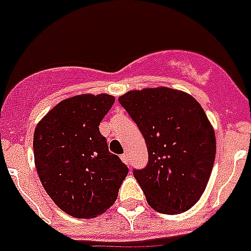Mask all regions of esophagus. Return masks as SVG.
Masks as SVG:
<instances>
[{"mask_svg":"<svg viewBox=\"0 0 251 251\" xmlns=\"http://www.w3.org/2000/svg\"><path fill=\"white\" fill-rule=\"evenodd\" d=\"M121 160L125 163V164H127V161H129V157H127V155L126 153H124V155H121Z\"/></svg>","mask_w":251,"mask_h":251,"instance_id":"1","label":"esophagus"}]
</instances>
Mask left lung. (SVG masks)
Listing matches in <instances>:
<instances>
[{"label":"left lung","instance_id":"8db88e82","mask_svg":"<svg viewBox=\"0 0 251 251\" xmlns=\"http://www.w3.org/2000/svg\"><path fill=\"white\" fill-rule=\"evenodd\" d=\"M145 138L149 163L133 175L153 210L176 215L194 206L210 179L215 131L193 96L168 87L129 91L118 99Z\"/></svg>","mask_w":251,"mask_h":251}]
</instances>
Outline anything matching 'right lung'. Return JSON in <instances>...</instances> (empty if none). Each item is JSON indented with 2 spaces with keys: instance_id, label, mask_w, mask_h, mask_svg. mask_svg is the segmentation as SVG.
<instances>
[{
  "instance_id": "obj_1",
  "label": "right lung",
  "mask_w": 251,
  "mask_h": 251,
  "mask_svg": "<svg viewBox=\"0 0 251 251\" xmlns=\"http://www.w3.org/2000/svg\"><path fill=\"white\" fill-rule=\"evenodd\" d=\"M114 102L110 95H78L58 102L37 124L33 155L45 191L61 210L95 218L117 199L127 167L109 152L99 125Z\"/></svg>"
}]
</instances>
